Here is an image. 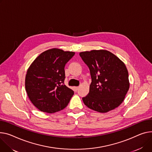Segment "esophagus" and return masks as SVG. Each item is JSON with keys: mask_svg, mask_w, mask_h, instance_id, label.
<instances>
[{"mask_svg": "<svg viewBox=\"0 0 152 152\" xmlns=\"http://www.w3.org/2000/svg\"><path fill=\"white\" fill-rule=\"evenodd\" d=\"M79 87H75V90H76V91H77L78 89H79Z\"/></svg>", "mask_w": 152, "mask_h": 152, "instance_id": "34e87169", "label": "esophagus"}]
</instances>
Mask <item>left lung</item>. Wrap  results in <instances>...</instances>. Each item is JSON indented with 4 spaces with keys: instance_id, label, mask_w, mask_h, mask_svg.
<instances>
[{
    "instance_id": "left-lung-1",
    "label": "left lung",
    "mask_w": 152,
    "mask_h": 152,
    "mask_svg": "<svg viewBox=\"0 0 152 152\" xmlns=\"http://www.w3.org/2000/svg\"><path fill=\"white\" fill-rule=\"evenodd\" d=\"M79 55L89 68L92 77L89 93L83 98L85 105L101 113L118 107L129 88L125 64L104 49L84 51Z\"/></svg>"
}]
</instances>
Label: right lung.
I'll return each instance as SVG.
<instances>
[{
    "label": "right lung",
    "mask_w": 152,
    "mask_h": 152,
    "mask_svg": "<svg viewBox=\"0 0 152 152\" xmlns=\"http://www.w3.org/2000/svg\"><path fill=\"white\" fill-rule=\"evenodd\" d=\"M75 53L53 48L40 54L28 67L25 87L32 104L40 111L54 113L66 107L73 90L64 84L65 66Z\"/></svg>",
    "instance_id": "right-lung-1"
}]
</instances>
